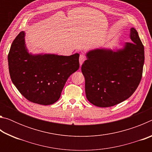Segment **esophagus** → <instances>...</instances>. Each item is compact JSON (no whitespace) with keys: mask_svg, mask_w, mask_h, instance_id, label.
<instances>
[{"mask_svg":"<svg viewBox=\"0 0 152 152\" xmlns=\"http://www.w3.org/2000/svg\"><path fill=\"white\" fill-rule=\"evenodd\" d=\"M86 60V58L85 56H84L83 54H81L80 56V58H79V61H80V65L82 66V63L84 62V60Z\"/></svg>","mask_w":152,"mask_h":152,"instance_id":"34e87169","label":"esophagus"}]
</instances>
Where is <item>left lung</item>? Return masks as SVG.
Segmentation results:
<instances>
[{
	"mask_svg": "<svg viewBox=\"0 0 152 152\" xmlns=\"http://www.w3.org/2000/svg\"><path fill=\"white\" fill-rule=\"evenodd\" d=\"M123 48H100L86 53L82 65L88 101L99 107H109L129 99L140 84L144 64V47L135 28Z\"/></svg>",
	"mask_w": 152,
	"mask_h": 152,
	"instance_id": "1",
	"label": "left lung"
}]
</instances>
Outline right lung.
I'll return each instance as SVG.
<instances>
[{
	"mask_svg": "<svg viewBox=\"0 0 152 152\" xmlns=\"http://www.w3.org/2000/svg\"><path fill=\"white\" fill-rule=\"evenodd\" d=\"M25 33H19L8 55L10 76L25 99L34 103L52 104L60 99L67 80L78 70L79 53L59 56L29 53Z\"/></svg>",
	"mask_w": 152,
	"mask_h": 152,
	"instance_id": "1",
	"label": "right lung"
}]
</instances>
